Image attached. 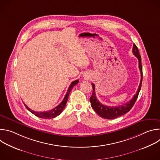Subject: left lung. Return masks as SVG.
Masks as SVG:
<instances>
[{
  "label": "left lung",
  "mask_w": 160,
  "mask_h": 160,
  "mask_svg": "<svg viewBox=\"0 0 160 160\" xmlns=\"http://www.w3.org/2000/svg\"><path fill=\"white\" fill-rule=\"evenodd\" d=\"M132 52L135 56L138 58L139 60V68L141 73V79L140 84L138 87V91H137L136 94L133 96V98L131 100H130L129 102L119 106L111 107V106H108L104 105L98 100L96 96V92H95V85L94 83H92V88H93V92L90 98L91 106H92V108L94 109V110L96 111V112L98 114V115L103 118L111 120V119L116 118L118 117L123 115L124 114L128 112L132 109L137 99L138 98L139 92L141 88L142 82V67L141 64V57L139 54L138 48L136 46L135 44H133V45Z\"/></svg>",
  "instance_id": "left-lung-1"
}]
</instances>
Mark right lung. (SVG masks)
<instances>
[{
    "mask_svg": "<svg viewBox=\"0 0 160 160\" xmlns=\"http://www.w3.org/2000/svg\"><path fill=\"white\" fill-rule=\"evenodd\" d=\"M78 83V80L73 81L71 83L70 87H68L67 92H66V94L63 100L62 101V102L58 106H57L56 108H54V109H51L50 111H42V112L41 111H40V112H37V111L36 112V111H34L32 110L31 109H30L24 102L23 103H24L25 107L27 108V109L28 111H30L32 113H33V115H35L36 117H37L38 118H44V119L54 118L56 117L57 116H58L59 115H60V114L62 112V111H63V109L65 108V106L66 104V102H67V101H68V96H69L72 89Z\"/></svg>",
    "mask_w": 160,
    "mask_h": 160,
    "instance_id": "add662e5",
    "label": "right lung"
}]
</instances>
